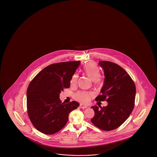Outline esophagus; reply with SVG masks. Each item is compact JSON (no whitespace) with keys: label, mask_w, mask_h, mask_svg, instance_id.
<instances>
[{"label":"esophagus","mask_w":157,"mask_h":157,"mask_svg":"<svg viewBox=\"0 0 157 157\" xmlns=\"http://www.w3.org/2000/svg\"><path fill=\"white\" fill-rule=\"evenodd\" d=\"M79 106H80V108H82V109H85V108H87V106H85V105H84L83 104L80 105Z\"/></svg>","instance_id":"obj_1"}]
</instances>
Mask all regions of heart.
<instances>
[{"mask_svg": "<svg viewBox=\"0 0 157 157\" xmlns=\"http://www.w3.org/2000/svg\"><path fill=\"white\" fill-rule=\"evenodd\" d=\"M83 72L90 79L95 82V83H98L100 82V71L97 65L94 63H89L83 67ZM78 78V75L77 74H74L72 77L71 80V84H75ZM92 96V94L90 92L80 91L76 94L75 97L76 99L79 101V102L86 104L88 103L90 99Z\"/></svg>", "mask_w": 157, "mask_h": 157, "instance_id": "1", "label": "heart"}]
</instances>
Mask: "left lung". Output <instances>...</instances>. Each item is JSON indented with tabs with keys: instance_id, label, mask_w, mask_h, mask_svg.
I'll return each instance as SVG.
<instances>
[{
	"instance_id": "obj_1",
	"label": "left lung",
	"mask_w": 157,
	"mask_h": 157,
	"mask_svg": "<svg viewBox=\"0 0 157 157\" xmlns=\"http://www.w3.org/2000/svg\"><path fill=\"white\" fill-rule=\"evenodd\" d=\"M104 72V85L96 101H106L108 105L93 106L95 116L92 123L104 131L121 126L131 115L134 107L136 88L127 72L118 65L109 61L99 62Z\"/></svg>"
}]
</instances>
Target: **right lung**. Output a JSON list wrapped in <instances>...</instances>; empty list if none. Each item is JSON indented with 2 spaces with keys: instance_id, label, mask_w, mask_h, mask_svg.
Here are the masks:
<instances>
[{
  "instance_id": "1",
  "label": "right lung",
  "mask_w": 157,
  "mask_h": 157,
  "mask_svg": "<svg viewBox=\"0 0 157 157\" xmlns=\"http://www.w3.org/2000/svg\"><path fill=\"white\" fill-rule=\"evenodd\" d=\"M81 62H60L42 69L30 82L27 90V109L33 125L42 133L53 134L67 123L69 113L79 104L62 102L59 94L69 88L70 81Z\"/></svg>"
}]
</instances>
